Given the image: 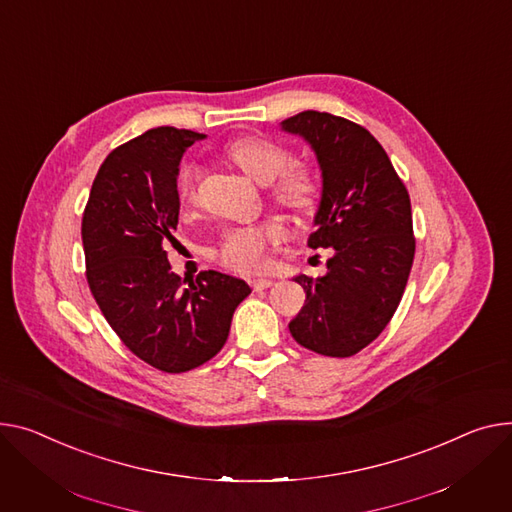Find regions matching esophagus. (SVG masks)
<instances>
[{
    "instance_id": "obj_1",
    "label": "esophagus",
    "mask_w": 512,
    "mask_h": 512,
    "mask_svg": "<svg viewBox=\"0 0 512 512\" xmlns=\"http://www.w3.org/2000/svg\"><path fill=\"white\" fill-rule=\"evenodd\" d=\"M269 286H274V280H267V278H257V280H251V288H253L255 292H259V290H267Z\"/></svg>"
}]
</instances>
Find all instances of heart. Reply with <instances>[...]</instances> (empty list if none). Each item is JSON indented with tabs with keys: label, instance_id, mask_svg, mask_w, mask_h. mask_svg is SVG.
<instances>
[{
	"label": "heart",
	"instance_id": "obj_1",
	"mask_svg": "<svg viewBox=\"0 0 512 512\" xmlns=\"http://www.w3.org/2000/svg\"><path fill=\"white\" fill-rule=\"evenodd\" d=\"M228 158L261 185L271 183V197L280 206L306 214L317 206L319 183L311 168L292 164V154L284 146L265 138H241L226 148ZM201 170L195 162L181 168L177 179V193L183 206H191L197 197V183ZM286 228L269 220L259 226H238L224 232L218 259L232 271L251 274L265 265L267 249L282 241Z\"/></svg>",
	"mask_w": 512,
	"mask_h": 512
}]
</instances>
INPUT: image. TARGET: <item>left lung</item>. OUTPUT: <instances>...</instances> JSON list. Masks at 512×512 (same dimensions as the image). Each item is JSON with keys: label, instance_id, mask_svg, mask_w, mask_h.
<instances>
[{"label": "left lung", "instance_id": "obj_1", "mask_svg": "<svg viewBox=\"0 0 512 512\" xmlns=\"http://www.w3.org/2000/svg\"><path fill=\"white\" fill-rule=\"evenodd\" d=\"M282 129L315 150L323 189L311 249H333L327 274L296 276L306 300L290 333L323 356L348 358L391 321L416 253L412 203L403 181L362 125L331 113L302 111Z\"/></svg>", "mask_w": 512, "mask_h": 512}]
</instances>
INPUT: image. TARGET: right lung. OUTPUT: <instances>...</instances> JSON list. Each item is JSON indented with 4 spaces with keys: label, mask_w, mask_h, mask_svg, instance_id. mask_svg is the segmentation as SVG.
Wrapping results in <instances>:
<instances>
[{
    "label": "right lung",
    "mask_w": 512,
    "mask_h": 512,
    "mask_svg": "<svg viewBox=\"0 0 512 512\" xmlns=\"http://www.w3.org/2000/svg\"><path fill=\"white\" fill-rule=\"evenodd\" d=\"M206 135L156 127L115 148L100 164L82 218L86 280L121 342L162 372H187L214 358L247 282L201 271L185 282L164 247L179 224L183 152Z\"/></svg>",
    "instance_id": "obj_1"
}]
</instances>
